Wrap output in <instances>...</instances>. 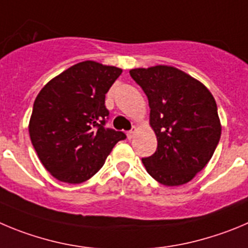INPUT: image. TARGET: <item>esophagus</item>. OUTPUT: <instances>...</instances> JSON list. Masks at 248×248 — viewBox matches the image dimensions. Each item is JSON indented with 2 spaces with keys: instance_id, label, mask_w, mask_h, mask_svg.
Listing matches in <instances>:
<instances>
[{
  "instance_id": "1",
  "label": "esophagus",
  "mask_w": 248,
  "mask_h": 248,
  "mask_svg": "<svg viewBox=\"0 0 248 248\" xmlns=\"http://www.w3.org/2000/svg\"><path fill=\"white\" fill-rule=\"evenodd\" d=\"M136 131H137V129H136V127H133V128H132L131 131H128V132H127V138H128V140H132V138L135 137V133H136Z\"/></svg>"
}]
</instances>
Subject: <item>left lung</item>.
Returning a JSON list of instances; mask_svg holds the SVG:
<instances>
[{
    "mask_svg": "<svg viewBox=\"0 0 248 248\" xmlns=\"http://www.w3.org/2000/svg\"><path fill=\"white\" fill-rule=\"evenodd\" d=\"M148 96L150 126L158 140L153 155L142 161L165 186H180L203 170L221 135L218 108L209 90L171 66L129 71Z\"/></svg>",
    "mask_w": 248,
    "mask_h": 248,
    "instance_id": "8db88e82",
    "label": "left lung"
}]
</instances>
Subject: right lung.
<instances>
[{
	"mask_svg": "<svg viewBox=\"0 0 248 248\" xmlns=\"http://www.w3.org/2000/svg\"><path fill=\"white\" fill-rule=\"evenodd\" d=\"M121 68L84 61L51 79L36 96L29 122L33 147L59 181L82 184L94 176L126 135L106 128L105 94Z\"/></svg>",
	"mask_w": 248,
	"mask_h": 248,
	"instance_id": "obj_1",
	"label": "right lung"
}]
</instances>
